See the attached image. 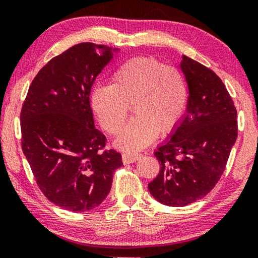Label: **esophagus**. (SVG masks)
Segmentation results:
<instances>
[{
	"mask_svg": "<svg viewBox=\"0 0 258 258\" xmlns=\"http://www.w3.org/2000/svg\"><path fill=\"white\" fill-rule=\"evenodd\" d=\"M142 155L141 154H132V153H124L122 154V161L124 164L134 163V162L139 161Z\"/></svg>",
	"mask_w": 258,
	"mask_h": 258,
	"instance_id": "esophagus-1",
	"label": "esophagus"
}]
</instances>
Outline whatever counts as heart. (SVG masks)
<instances>
[{
	"label": "heart",
	"mask_w": 258,
	"mask_h": 258,
	"mask_svg": "<svg viewBox=\"0 0 258 258\" xmlns=\"http://www.w3.org/2000/svg\"><path fill=\"white\" fill-rule=\"evenodd\" d=\"M91 108L102 126L116 135L124 125L128 105L135 117L115 141L119 149L141 150L158 133L174 132L184 116L188 87L178 69L153 57H134L123 62L111 75L110 86L94 88Z\"/></svg>",
	"instance_id": "1"
}]
</instances>
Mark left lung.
<instances>
[{
  "mask_svg": "<svg viewBox=\"0 0 258 258\" xmlns=\"http://www.w3.org/2000/svg\"><path fill=\"white\" fill-rule=\"evenodd\" d=\"M179 68L188 103L181 123L154 153L161 169L148 184L154 199L169 207H185L209 194L237 139V111L220 77L185 55Z\"/></svg>",
  "mask_w": 258,
  "mask_h": 258,
  "instance_id": "obj_1",
  "label": "left lung"
}]
</instances>
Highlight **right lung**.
I'll list each match as a JSON object with an SVG mask.
<instances>
[{"instance_id": "1", "label": "right lung", "mask_w": 258, "mask_h": 258, "mask_svg": "<svg viewBox=\"0 0 258 258\" xmlns=\"http://www.w3.org/2000/svg\"><path fill=\"white\" fill-rule=\"evenodd\" d=\"M118 48L79 43L50 59L31 82L21 111L22 150L37 185L56 206L83 213L100 206L122 167L115 150H100L90 91Z\"/></svg>"}]
</instances>
